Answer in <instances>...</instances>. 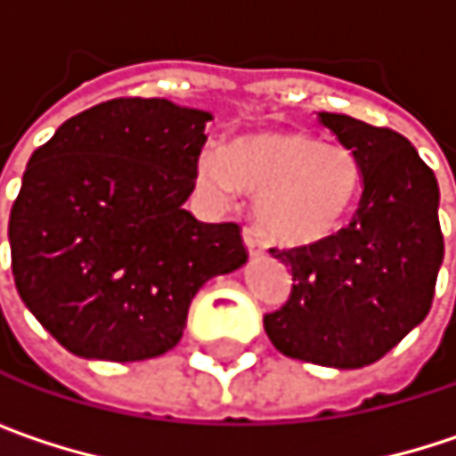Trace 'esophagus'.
<instances>
[{"instance_id":"obj_1","label":"esophagus","mask_w":456,"mask_h":456,"mask_svg":"<svg viewBox=\"0 0 456 456\" xmlns=\"http://www.w3.org/2000/svg\"><path fill=\"white\" fill-rule=\"evenodd\" d=\"M242 242H245V248H248L250 256H261L264 253V242H261V237L253 229H245L242 232Z\"/></svg>"}]
</instances>
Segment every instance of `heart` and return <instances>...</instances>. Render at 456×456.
<instances>
[{
	"label": "heart",
	"mask_w": 456,
	"mask_h": 456,
	"mask_svg": "<svg viewBox=\"0 0 456 456\" xmlns=\"http://www.w3.org/2000/svg\"><path fill=\"white\" fill-rule=\"evenodd\" d=\"M198 179L224 203L240 187L253 192L261 232L298 248L346 227L362 198L364 168L340 142H319L309 132H253L232 139L224 152H206Z\"/></svg>",
	"instance_id": "1"
}]
</instances>
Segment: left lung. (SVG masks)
Listing matches in <instances>:
<instances>
[{"label": "left lung", "mask_w": 456, "mask_h": 456, "mask_svg": "<svg viewBox=\"0 0 456 456\" xmlns=\"http://www.w3.org/2000/svg\"><path fill=\"white\" fill-rule=\"evenodd\" d=\"M319 121L362 160L359 208L324 242L269 248L290 266L293 290L264 330L290 359L359 370L430 312L444 261L438 182L407 137L340 113Z\"/></svg>", "instance_id": "left-lung-1"}]
</instances>
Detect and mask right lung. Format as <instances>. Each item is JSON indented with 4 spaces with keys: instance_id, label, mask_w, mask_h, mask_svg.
<instances>
[{
    "instance_id": "1",
    "label": "right lung",
    "mask_w": 456,
    "mask_h": 456,
    "mask_svg": "<svg viewBox=\"0 0 456 456\" xmlns=\"http://www.w3.org/2000/svg\"><path fill=\"white\" fill-rule=\"evenodd\" d=\"M214 116L118 97L68 118L10 211L15 288L70 354L142 362L171 351L195 293L248 261L234 222L184 211Z\"/></svg>"
}]
</instances>
